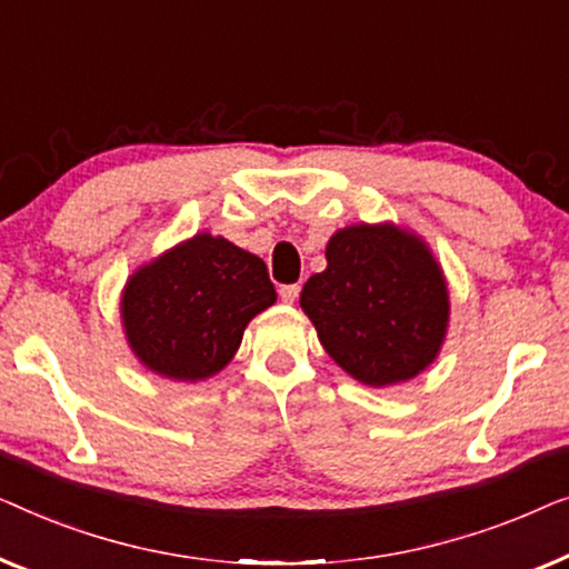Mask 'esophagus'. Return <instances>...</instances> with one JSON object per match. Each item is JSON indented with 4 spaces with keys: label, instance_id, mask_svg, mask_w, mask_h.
I'll list each match as a JSON object with an SVG mask.
<instances>
[{
    "label": "esophagus",
    "instance_id": "esophagus-1",
    "mask_svg": "<svg viewBox=\"0 0 569 569\" xmlns=\"http://www.w3.org/2000/svg\"><path fill=\"white\" fill-rule=\"evenodd\" d=\"M299 291H301L299 283H288V286H281V291L278 293H281L283 303H293L296 299H299Z\"/></svg>",
    "mask_w": 569,
    "mask_h": 569
}]
</instances>
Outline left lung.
<instances>
[{
	"label": "left lung",
	"instance_id": "obj_1",
	"mask_svg": "<svg viewBox=\"0 0 569 569\" xmlns=\"http://www.w3.org/2000/svg\"><path fill=\"white\" fill-rule=\"evenodd\" d=\"M301 309L327 353L366 387L415 379L441 353L448 286L433 252L395 223H356L327 242Z\"/></svg>",
	"mask_w": 569,
	"mask_h": 569
}]
</instances>
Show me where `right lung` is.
<instances>
[{
    "label": "right lung",
    "mask_w": 569,
    "mask_h": 569,
    "mask_svg": "<svg viewBox=\"0 0 569 569\" xmlns=\"http://www.w3.org/2000/svg\"><path fill=\"white\" fill-rule=\"evenodd\" d=\"M273 303L266 262L203 231L128 278L121 317L128 346L149 371L203 381L234 358L244 327Z\"/></svg>",
    "instance_id": "1"
}]
</instances>
